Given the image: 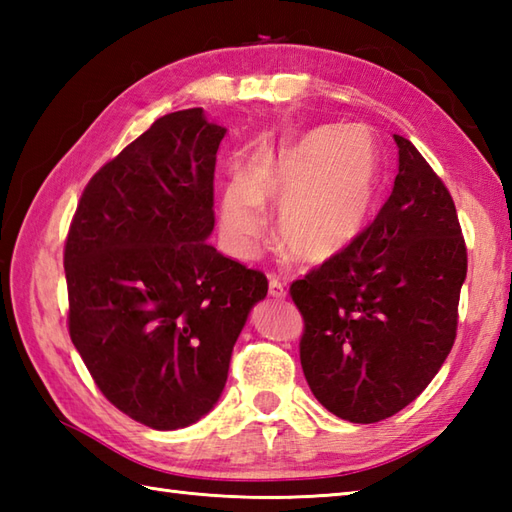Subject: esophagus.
Listing matches in <instances>:
<instances>
[{"instance_id": "1", "label": "esophagus", "mask_w": 512, "mask_h": 512, "mask_svg": "<svg viewBox=\"0 0 512 512\" xmlns=\"http://www.w3.org/2000/svg\"><path fill=\"white\" fill-rule=\"evenodd\" d=\"M268 295L273 299H286V288L277 277H270L268 281Z\"/></svg>"}]
</instances>
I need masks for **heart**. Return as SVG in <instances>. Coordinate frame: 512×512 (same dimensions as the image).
Wrapping results in <instances>:
<instances>
[{
  "label": "heart",
  "instance_id": "obj_1",
  "mask_svg": "<svg viewBox=\"0 0 512 512\" xmlns=\"http://www.w3.org/2000/svg\"><path fill=\"white\" fill-rule=\"evenodd\" d=\"M380 189V160L361 125L319 127L248 162L220 198V228L237 257H253L277 213V244L301 264H325L365 231Z\"/></svg>",
  "mask_w": 512,
  "mask_h": 512
}]
</instances>
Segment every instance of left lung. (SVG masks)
I'll return each mask as SVG.
<instances>
[{"label": "left lung", "mask_w": 512, "mask_h": 512, "mask_svg": "<svg viewBox=\"0 0 512 512\" xmlns=\"http://www.w3.org/2000/svg\"><path fill=\"white\" fill-rule=\"evenodd\" d=\"M398 176L361 237L290 286L306 321L301 367L334 416L372 424L416 400L449 356L466 279L458 213L442 180L394 136Z\"/></svg>", "instance_id": "left-lung-1"}]
</instances>
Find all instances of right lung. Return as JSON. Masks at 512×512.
Returning <instances> with one entry per match:
<instances>
[{
  "label": "right lung",
  "mask_w": 512,
  "mask_h": 512,
  "mask_svg": "<svg viewBox=\"0 0 512 512\" xmlns=\"http://www.w3.org/2000/svg\"><path fill=\"white\" fill-rule=\"evenodd\" d=\"M226 129L202 107L158 118L85 187L65 242L70 339L103 396L158 431L220 400L268 279L206 244Z\"/></svg>",
  "instance_id": "add662e5"
}]
</instances>
